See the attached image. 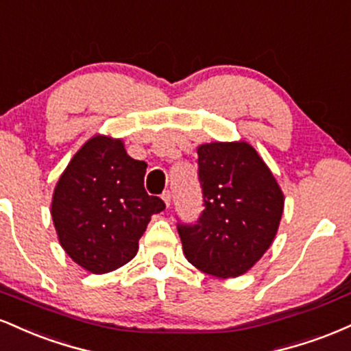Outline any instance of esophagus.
<instances>
[{"label":"esophagus","instance_id":"34e87169","mask_svg":"<svg viewBox=\"0 0 351 351\" xmlns=\"http://www.w3.org/2000/svg\"><path fill=\"white\" fill-rule=\"evenodd\" d=\"M162 199L165 201V204H167V208L170 206V203H171V193L168 191V189H167V191H163V195H162Z\"/></svg>","mask_w":351,"mask_h":351}]
</instances>
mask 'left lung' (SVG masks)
Here are the masks:
<instances>
[{
  "instance_id": "1",
  "label": "left lung",
  "mask_w": 351,
  "mask_h": 351,
  "mask_svg": "<svg viewBox=\"0 0 351 351\" xmlns=\"http://www.w3.org/2000/svg\"><path fill=\"white\" fill-rule=\"evenodd\" d=\"M204 209L195 224H178L186 259L221 279L247 272L271 247L284 213V193L247 142L198 147Z\"/></svg>"
}]
</instances>
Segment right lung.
<instances>
[{"label": "right lung", "instance_id": "right-lung-1", "mask_svg": "<svg viewBox=\"0 0 351 351\" xmlns=\"http://www.w3.org/2000/svg\"><path fill=\"white\" fill-rule=\"evenodd\" d=\"M147 163L125 152L120 138L95 135L72 156L56 184L51 215L67 256L92 274L130 263L152 216L163 211L145 191Z\"/></svg>", "mask_w": 351, "mask_h": 351}]
</instances>
